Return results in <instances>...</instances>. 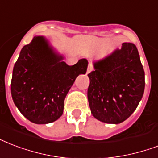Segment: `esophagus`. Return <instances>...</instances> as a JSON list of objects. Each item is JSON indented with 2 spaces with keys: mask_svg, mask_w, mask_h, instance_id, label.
Wrapping results in <instances>:
<instances>
[{
  "mask_svg": "<svg viewBox=\"0 0 158 158\" xmlns=\"http://www.w3.org/2000/svg\"><path fill=\"white\" fill-rule=\"evenodd\" d=\"M93 70H94V66H93L91 64H89V66H88L87 74H89L90 72H92Z\"/></svg>",
  "mask_w": 158,
  "mask_h": 158,
  "instance_id": "obj_1",
  "label": "esophagus"
}]
</instances>
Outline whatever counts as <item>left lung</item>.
<instances>
[{"label": "left lung", "instance_id": "obj_1", "mask_svg": "<svg viewBox=\"0 0 158 158\" xmlns=\"http://www.w3.org/2000/svg\"><path fill=\"white\" fill-rule=\"evenodd\" d=\"M88 74V99L91 114L106 123L118 124L128 118L143 98L145 74L138 49L123 43L102 60L94 62Z\"/></svg>", "mask_w": 158, "mask_h": 158}]
</instances>
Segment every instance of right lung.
<instances>
[{
    "label": "right lung",
    "mask_w": 158,
    "mask_h": 158,
    "mask_svg": "<svg viewBox=\"0 0 158 158\" xmlns=\"http://www.w3.org/2000/svg\"><path fill=\"white\" fill-rule=\"evenodd\" d=\"M43 36L20 50L13 68L12 99L23 116L36 124L55 122L63 114L64 98L75 79L87 71L88 60L68 65Z\"/></svg>",
    "instance_id": "1"
}]
</instances>
